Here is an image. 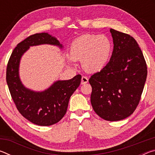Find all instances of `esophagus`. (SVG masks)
<instances>
[{"label": "esophagus", "instance_id": "1", "mask_svg": "<svg viewBox=\"0 0 155 155\" xmlns=\"http://www.w3.org/2000/svg\"><path fill=\"white\" fill-rule=\"evenodd\" d=\"M87 82H88L87 77H85V76L82 77V78H81V85H84V84L87 83Z\"/></svg>", "mask_w": 155, "mask_h": 155}]
</instances>
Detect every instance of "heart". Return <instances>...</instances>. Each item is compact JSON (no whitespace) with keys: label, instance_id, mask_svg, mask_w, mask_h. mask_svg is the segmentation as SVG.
<instances>
[{"label":"heart","instance_id":"1","mask_svg":"<svg viewBox=\"0 0 155 155\" xmlns=\"http://www.w3.org/2000/svg\"><path fill=\"white\" fill-rule=\"evenodd\" d=\"M112 44L104 35L84 34L72 41L68 61L81 60L82 67L88 72L101 71L111 55Z\"/></svg>","mask_w":155,"mask_h":155}]
</instances>
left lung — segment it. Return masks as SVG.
Instances as JSON below:
<instances>
[{"instance_id":"1","label":"left lung","mask_w":155,"mask_h":155,"mask_svg":"<svg viewBox=\"0 0 155 155\" xmlns=\"http://www.w3.org/2000/svg\"><path fill=\"white\" fill-rule=\"evenodd\" d=\"M111 59L89 79L91 103L101 118L118 121L133 114L140 103L147 77L141 50L133 37L113 28Z\"/></svg>"}]
</instances>
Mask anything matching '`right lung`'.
<instances>
[{
  "label": "right lung",
  "instance_id": "obj_1",
  "mask_svg": "<svg viewBox=\"0 0 155 155\" xmlns=\"http://www.w3.org/2000/svg\"><path fill=\"white\" fill-rule=\"evenodd\" d=\"M50 44L63 48L56 38L48 33H36L21 41L13 51L7 67L6 80L13 101L28 121L39 126H51L60 121L67 111L70 98L78 87L81 75L70 80L57 81L41 91L28 89L19 76L21 57L30 46Z\"/></svg>",
  "mask_w": 155,
  "mask_h": 155
}]
</instances>
